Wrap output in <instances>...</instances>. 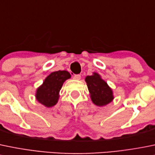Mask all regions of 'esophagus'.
<instances>
[{
	"label": "esophagus",
	"instance_id": "1",
	"mask_svg": "<svg viewBox=\"0 0 155 155\" xmlns=\"http://www.w3.org/2000/svg\"><path fill=\"white\" fill-rule=\"evenodd\" d=\"M73 79H76V80H79L81 79V76L79 74H76L73 76Z\"/></svg>",
	"mask_w": 155,
	"mask_h": 155
}]
</instances>
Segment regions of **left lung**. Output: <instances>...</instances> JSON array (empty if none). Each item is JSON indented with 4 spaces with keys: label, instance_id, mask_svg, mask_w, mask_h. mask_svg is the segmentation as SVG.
Returning <instances> with one entry per match:
<instances>
[{
    "label": "left lung",
    "instance_id": "8db88e82",
    "mask_svg": "<svg viewBox=\"0 0 155 155\" xmlns=\"http://www.w3.org/2000/svg\"><path fill=\"white\" fill-rule=\"evenodd\" d=\"M85 80L90 93V97L94 104L103 107L114 100L113 90L98 73H93L91 76H87Z\"/></svg>",
    "mask_w": 155,
    "mask_h": 155
}]
</instances>
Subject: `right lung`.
<instances>
[{
    "label": "right lung",
    "mask_w": 155,
    "mask_h": 155,
    "mask_svg": "<svg viewBox=\"0 0 155 155\" xmlns=\"http://www.w3.org/2000/svg\"><path fill=\"white\" fill-rule=\"evenodd\" d=\"M70 77L71 75L66 70L51 73L45 78L42 85L36 90V100L46 107L54 106L59 99L60 90L62 88L63 84Z\"/></svg>",
    "instance_id": "add662e5"
}]
</instances>
